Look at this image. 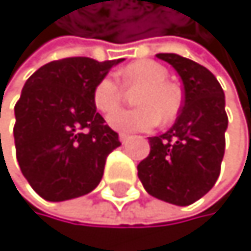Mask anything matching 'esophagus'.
I'll return each instance as SVG.
<instances>
[{
	"instance_id": "1",
	"label": "esophagus",
	"mask_w": 251,
	"mask_h": 251,
	"mask_svg": "<svg viewBox=\"0 0 251 251\" xmlns=\"http://www.w3.org/2000/svg\"><path fill=\"white\" fill-rule=\"evenodd\" d=\"M128 140H130V135H127V133H119V141H121V143H127Z\"/></svg>"
}]
</instances>
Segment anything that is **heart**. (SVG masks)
Listing matches in <instances>:
<instances>
[{
    "label": "heart",
    "mask_w": 251,
    "mask_h": 251,
    "mask_svg": "<svg viewBox=\"0 0 251 251\" xmlns=\"http://www.w3.org/2000/svg\"><path fill=\"white\" fill-rule=\"evenodd\" d=\"M127 90L140 88L135 96V110H119L108 116V124L121 132L149 130L160 123H171L180 110V93L168 83V71L153 60H138L119 73ZM124 99L123 87L107 75L93 90V102L102 113L115 111Z\"/></svg>",
    "instance_id": "1"
}]
</instances>
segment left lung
<instances>
[{"mask_svg":"<svg viewBox=\"0 0 251 251\" xmlns=\"http://www.w3.org/2000/svg\"><path fill=\"white\" fill-rule=\"evenodd\" d=\"M183 82L180 115L166 133L151 136L138 177L151 196L188 206L214 186L225 152V95L214 74L178 54H156Z\"/></svg>","mask_w":251,"mask_h":251,"instance_id":"obj_1","label":"left lung"}]
</instances>
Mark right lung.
Returning a JSON list of instances; mask_svg holds the SVG:
<instances>
[{"instance_id": "right-lung-1", "label": "right lung", "mask_w": 251, "mask_h": 251, "mask_svg": "<svg viewBox=\"0 0 251 251\" xmlns=\"http://www.w3.org/2000/svg\"><path fill=\"white\" fill-rule=\"evenodd\" d=\"M123 60L68 57L43 65L26 80L15 105L17 160L45 200L63 202L99 185L108 153L121 143L98 113L93 90Z\"/></svg>"}]
</instances>
